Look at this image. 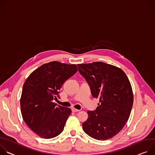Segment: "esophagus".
<instances>
[{"instance_id":"esophagus-1","label":"esophagus","mask_w":155,"mask_h":155,"mask_svg":"<svg viewBox=\"0 0 155 155\" xmlns=\"http://www.w3.org/2000/svg\"><path fill=\"white\" fill-rule=\"evenodd\" d=\"M71 110H72V111H73V112H78V111H80L79 110L76 109V108H73Z\"/></svg>"}]
</instances>
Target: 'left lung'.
<instances>
[{
	"instance_id": "obj_1",
	"label": "left lung",
	"mask_w": 155,
	"mask_h": 155,
	"mask_svg": "<svg viewBox=\"0 0 155 155\" xmlns=\"http://www.w3.org/2000/svg\"><path fill=\"white\" fill-rule=\"evenodd\" d=\"M78 66L93 97L99 98L96 110L87 111L83 130L95 139H110L123 129L130 116L134 102L130 81L121 68L105 63Z\"/></svg>"
}]
</instances>
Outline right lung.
<instances>
[{
    "label": "right lung",
    "mask_w": 155,
    "mask_h": 155,
    "mask_svg": "<svg viewBox=\"0 0 155 155\" xmlns=\"http://www.w3.org/2000/svg\"><path fill=\"white\" fill-rule=\"evenodd\" d=\"M78 71L76 64L58 61L45 63L28 76L20 98L23 119L28 127L44 139L57 137L63 130L71 110L53 102L63 83Z\"/></svg>",
    "instance_id": "right-lung-1"
}]
</instances>
